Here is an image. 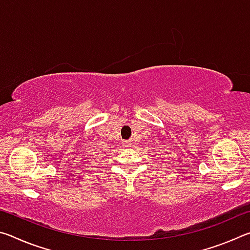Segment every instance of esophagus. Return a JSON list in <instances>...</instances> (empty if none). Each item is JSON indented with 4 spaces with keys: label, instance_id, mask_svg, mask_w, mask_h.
Returning <instances> with one entry per match:
<instances>
[{
    "label": "esophagus",
    "instance_id": "esophagus-1",
    "mask_svg": "<svg viewBox=\"0 0 250 250\" xmlns=\"http://www.w3.org/2000/svg\"><path fill=\"white\" fill-rule=\"evenodd\" d=\"M124 146H130V141H124Z\"/></svg>",
    "mask_w": 250,
    "mask_h": 250
}]
</instances>
